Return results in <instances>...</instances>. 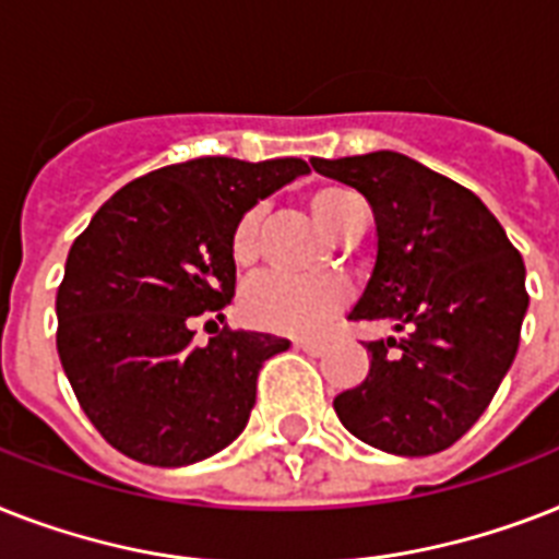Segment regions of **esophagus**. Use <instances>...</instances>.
Listing matches in <instances>:
<instances>
[{
  "instance_id": "1",
  "label": "esophagus",
  "mask_w": 559,
  "mask_h": 559,
  "mask_svg": "<svg viewBox=\"0 0 559 559\" xmlns=\"http://www.w3.org/2000/svg\"><path fill=\"white\" fill-rule=\"evenodd\" d=\"M295 347H298V350H304L307 353V356H324L326 353V342H310V338H298V342H295Z\"/></svg>"
}]
</instances>
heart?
I'll list each match as a JSON object with an SVG mask.
<instances>
[{"label": "heart", "instance_id": "1", "mask_svg": "<svg viewBox=\"0 0 559 559\" xmlns=\"http://www.w3.org/2000/svg\"><path fill=\"white\" fill-rule=\"evenodd\" d=\"M310 215L330 235H338L344 224L361 209V201L350 189L321 186L307 198ZM261 209H249L233 233V255L238 264H249L258 252ZM350 301V289L338 278H293L272 272L252 281L243 293V316L261 330L310 338L319 335Z\"/></svg>", "mask_w": 559, "mask_h": 559}]
</instances>
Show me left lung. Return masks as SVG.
Instances as JSON below:
<instances>
[{
	"label": "left lung",
	"mask_w": 559,
	"mask_h": 559,
	"mask_svg": "<svg viewBox=\"0 0 559 559\" xmlns=\"http://www.w3.org/2000/svg\"><path fill=\"white\" fill-rule=\"evenodd\" d=\"M310 163L373 209V272L350 319L396 333L365 342L370 370L333 399L335 413L384 453L444 451L474 428L514 365L528 310L523 258L474 192L407 154Z\"/></svg>",
	"instance_id": "left-lung-1"
}]
</instances>
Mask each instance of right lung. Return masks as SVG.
I'll list each match as a JSON object with an SVG mask.
<instances>
[{
	"instance_id": "1",
	"label": "right lung",
	"mask_w": 559,
	"mask_h": 559,
	"mask_svg": "<svg viewBox=\"0 0 559 559\" xmlns=\"http://www.w3.org/2000/svg\"><path fill=\"white\" fill-rule=\"evenodd\" d=\"M310 171L298 157H198L131 180L91 217L57 293V350L111 448L160 468L209 460L247 428L258 370L287 338L192 319L235 295L233 233L258 201Z\"/></svg>"
}]
</instances>
